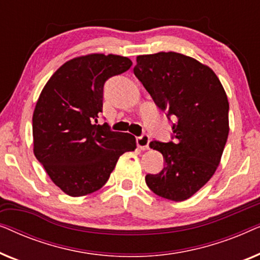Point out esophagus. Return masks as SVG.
Wrapping results in <instances>:
<instances>
[{
	"label": "esophagus",
	"instance_id": "obj_1",
	"mask_svg": "<svg viewBox=\"0 0 260 260\" xmlns=\"http://www.w3.org/2000/svg\"><path fill=\"white\" fill-rule=\"evenodd\" d=\"M137 147L142 149V150H147L149 148V143H150V137H149L148 134H143L142 136L136 138Z\"/></svg>",
	"mask_w": 260,
	"mask_h": 260
}]
</instances>
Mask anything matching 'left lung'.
I'll return each mask as SVG.
<instances>
[{
	"mask_svg": "<svg viewBox=\"0 0 260 260\" xmlns=\"http://www.w3.org/2000/svg\"><path fill=\"white\" fill-rule=\"evenodd\" d=\"M134 73L158 109L175 119L174 141L150 142L166 163L158 174H148L145 182L158 197L187 200L220 163L230 131L226 92L208 66L175 52L138 55Z\"/></svg>",
	"mask_w": 260,
	"mask_h": 260,
	"instance_id": "obj_1",
	"label": "left lung"
}]
</instances>
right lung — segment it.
<instances>
[{
    "label": "right lung",
    "instance_id": "add662e5",
    "mask_svg": "<svg viewBox=\"0 0 260 260\" xmlns=\"http://www.w3.org/2000/svg\"><path fill=\"white\" fill-rule=\"evenodd\" d=\"M133 65L119 55L90 54L63 63L45 85L33 113L34 155L70 197L93 193L109 180L136 138L99 125L104 85Z\"/></svg>",
    "mask_w": 260,
    "mask_h": 260
}]
</instances>
